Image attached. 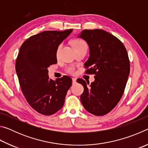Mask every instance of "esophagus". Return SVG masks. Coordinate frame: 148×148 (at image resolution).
<instances>
[{
	"label": "esophagus",
	"mask_w": 148,
	"mask_h": 148,
	"mask_svg": "<svg viewBox=\"0 0 148 148\" xmlns=\"http://www.w3.org/2000/svg\"><path fill=\"white\" fill-rule=\"evenodd\" d=\"M72 84H75L76 83V78H72Z\"/></svg>",
	"instance_id": "obj_1"
}]
</instances>
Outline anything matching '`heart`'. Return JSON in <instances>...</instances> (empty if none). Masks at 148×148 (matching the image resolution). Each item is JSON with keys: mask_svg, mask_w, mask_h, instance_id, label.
<instances>
[{"mask_svg": "<svg viewBox=\"0 0 148 148\" xmlns=\"http://www.w3.org/2000/svg\"><path fill=\"white\" fill-rule=\"evenodd\" d=\"M72 44H73V46L74 47V49H78V48H81V47H87V45L86 44V42H85L84 40H79V39H77V40H74L72 42ZM62 47V44H60L59 46L57 47V52H56V55L57 56H59V53L60 52V50H61ZM66 71L68 72L71 74H73L74 71H75V69L74 66H69L67 68Z\"/></svg>", "mask_w": 148, "mask_h": 148, "instance_id": "obj_1", "label": "heart"}]
</instances>
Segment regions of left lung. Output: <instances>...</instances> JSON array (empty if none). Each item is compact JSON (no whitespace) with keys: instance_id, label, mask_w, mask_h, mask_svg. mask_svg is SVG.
<instances>
[{"instance_id":"1","label":"left lung","mask_w":148,"mask_h":148,"mask_svg":"<svg viewBox=\"0 0 148 148\" xmlns=\"http://www.w3.org/2000/svg\"><path fill=\"white\" fill-rule=\"evenodd\" d=\"M89 46V57L85 66L86 73L94 74L90 86L83 79L80 100L84 108L95 116L110 112L121 99L130 72L128 54L124 45L114 35L102 29L84 30L77 34Z\"/></svg>"}]
</instances>
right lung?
<instances>
[{
  "label": "right lung",
  "mask_w": 148,
  "mask_h": 148,
  "mask_svg": "<svg viewBox=\"0 0 148 148\" xmlns=\"http://www.w3.org/2000/svg\"><path fill=\"white\" fill-rule=\"evenodd\" d=\"M72 32H42L26 40L20 47L16 62L20 87L30 106L42 115L50 116L61 110L72 86L68 76L56 81L50 79L47 70L57 62V47Z\"/></svg>",
  "instance_id": "right-lung-1"
}]
</instances>
